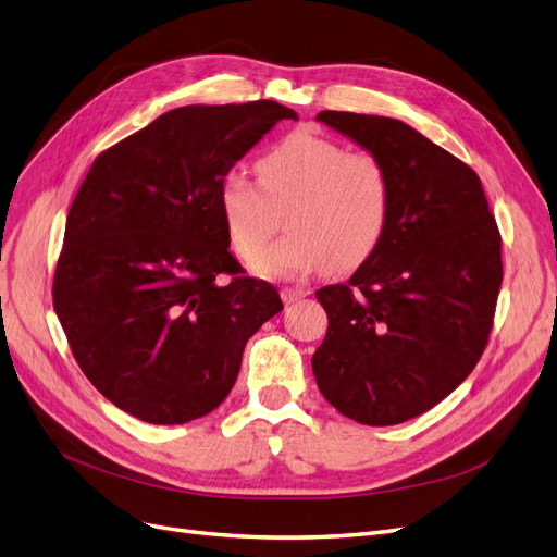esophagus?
Masks as SVG:
<instances>
[{
  "label": "esophagus",
  "instance_id": "obj_1",
  "mask_svg": "<svg viewBox=\"0 0 557 557\" xmlns=\"http://www.w3.org/2000/svg\"><path fill=\"white\" fill-rule=\"evenodd\" d=\"M280 296H282V300L286 305H292V302H296V300H300L305 296H310V289H305V286H284Z\"/></svg>",
  "mask_w": 557,
  "mask_h": 557
}]
</instances>
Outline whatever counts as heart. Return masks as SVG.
I'll return each instance as SVG.
<instances>
[{
	"label": "heart",
	"instance_id": "1",
	"mask_svg": "<svg viewBox=\"0 0 557 557\" xmlns=\"http://www.w3.org/2000/svg\"><path fill=\"white\" fill-rule=\"evenodd\" d=\"M259 183L230 168L218 185V209L236 255L250 261L270 233L271 205L290 201L287 234L255 260L261 277H292L327 265L348 271L376 252L393 211V183L372 153H348L314 131H294L259 162Z\"/></svg>",
	"mask_w": 557,
	"mask_h": 557
}]
</instances>
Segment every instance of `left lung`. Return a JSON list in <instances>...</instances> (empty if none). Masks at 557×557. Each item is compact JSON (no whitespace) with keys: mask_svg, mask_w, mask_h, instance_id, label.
<instances>
[{"mask_svg":"<svg viewBox=\"0 0 557 557\" xmlns=\"http://www.w3.org/2000/svg\"><path fill=\"white\" fill-rule=\"evenodd\" d=\"M317 121L385 164L393 211L351 280L317 292L327 333L314 379L342 416L399 424L443 401L482 358L503 284L500 232L480 176L404 121L333 110Z\"/></svg>","mask_w":557,"mask_h":557,"instance_id":"left-lung-1","label":"left lung"}]
</instances>
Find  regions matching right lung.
Instances as JSON below:
<instances>
[{
    "instance_id": "add662e5",
    "label": "right lung",
    "mask_w": 557,
    "mask_h": 557,
    "mask_svg": "<svg viewBox=\"0 0 557 557\" xmlns=\"http://www.w3.org/2000/svg\"><path fill=\"white\" fill-rule=\"evenodd\" d=\"M282 119L298 114L275 100L176 108L102 151L79 185L54 312L91 385L141 422L211 413L247 339L284 307L273 284L240 275L218 209L222 174Z\"/></svg>"
}]
</instances>
